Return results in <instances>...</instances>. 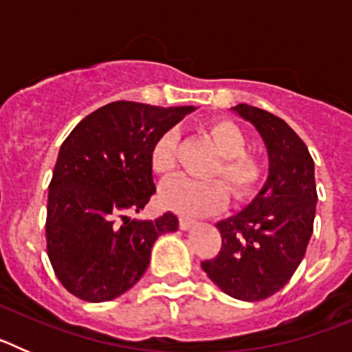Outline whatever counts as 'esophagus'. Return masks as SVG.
Instances as JSON below:
<instances>
[{"label": "esophagus", "instance_id": "1", "mask_svg": "<svg viewBox=\"0 0 352 352\" xmlns=\"http://www.w3.org/2000/svg\"><path fill=\"white\" fill-rule=\"evenodd\" d=\"M194 226H195L194 220L185 219V217H182V219H179V229H183V231H188V229H192Z\"/></svg>", "mask_w": 352, "mask_h": 352}]
</instances>
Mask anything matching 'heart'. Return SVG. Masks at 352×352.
Instances as JSON below:
<instances>
[{
  "label": "heart",
  "mask_w": 352,
  "mask_h": 352,
  "mask_svg": "<svg viewBox=\"0 0 352 352\" xmlns=\"http://www.w3.org/2000/svg\"><path fill=\"white\" fill-rule=\"evenodd\" d=\"M208 133L220 153V160L210 170V176L222 179L236 201H247L256 195L263 185L266 169L263 158L247 149L248 139L243 130L234 121L220 120L208 126ZM178 144L179 135L176 130H167L155 141L149 151V164L155 174L169 176L174 173L178 164ZM221 182L182 176L162 186L160 203L183 217L217 213L227 203V188Z\"/></svg>",
  "instance_id": "1"
}]
</instances>
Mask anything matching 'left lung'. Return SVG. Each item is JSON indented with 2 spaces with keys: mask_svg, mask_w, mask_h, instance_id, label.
Masks as SVG:
<instances>
[{
  "mask_svg": "<svg viewBox=\"0 0 352 352\" xmlns=\"http://www.w3.org/2000/svg\"><path fill=\"white\" fill-rule=\"evenodd\" d=\"M232 109L263 135L270 176L250 206L217 223L222 247L201 266L229 296L261 301L291 280L312 236L317 204L314 160L282 118L247 104Z\"/></svg>",
  "mask_w": 352,
  "mask_h": 352,
  "instance_id": "8db88e82",
  "label": "left lung"
}]
</instances>
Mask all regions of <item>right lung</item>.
Here are the masks:
<instances>
[{"label":"right lung","instance_id":"1","mask_svg":"<svg viewBox=\"0 0 352 352\" xmlns=\"http://www.w3.org/2000/svg\"><path fill=\"white\" fill-rule=\"evenodd\" d=\"M113 102L63 141L49 183L45 238L58 280L89 303L111 301L144 275L155 239L178 229L176 214L132 220L157 192L149 151L194 111Z\"/></svg>","mask_w":352,"mask_h":352}]
</instances>
